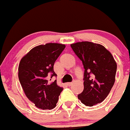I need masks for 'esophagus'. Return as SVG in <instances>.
<instances>
[{"label":"esophagus","instance_id":"34e87169","mask_svg":"<svg viewBox=\"0 0 130 130\" xmlns=\"http://www.w3.org/2000/svg\"><path fill=\"white\" fill-rule=\"evenodd\" d=\"M72 84V82H68L67 83V86H71Z\"/></svg>","mask_w":130,"mask_h":130}]
</instances>
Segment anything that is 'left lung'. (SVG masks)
Listing matches in <instances>:
<instances>
[{
  "instance_id": "left-lung-1",
  "label": "left lung",
  "mask_w": 130,
  "mask_h": 130,
  "mask_svg": "<svg viewBox=\"0 0 130 130\" xmlns=\"http://www.w3.org/2000/svg\"><path fill=\"white\" fill-rule=\"evenodd\" d=\"M84 68L82 93L78 95L82 103L93 106L104 101L114 85L117 63L111 54L104 46L92 42L71 45Z\"/></svg>"
}]
</instances>
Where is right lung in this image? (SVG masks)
<instances>
[{
  "mask_svg": "<svg viewBox=\"0 0 130 130\" xmlns=\"http://www.w3.org/2000/svg\"><path fill=\"white\" fill-rule=\"evenodd\" d=\"M65 48L59 43H47L33 48L24 56L19 65V79L26 96L42 109L56 107L63 89L57 85L54 65Z\"/></svg>",
  "mask_w": 130,
  "mask_h": 130,
  "instance_id": "1",
  "label": "right lung"
}]
</instances>
